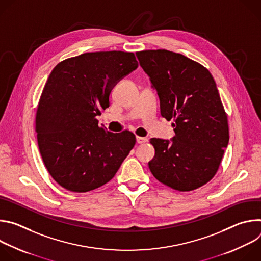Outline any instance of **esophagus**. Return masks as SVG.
<instances>
[{
  "mask_svg": "<svg viewBox=\"0 0 261 261\" xmlns=\"http://www.w3.org/2000/svg\"><path fill=\"white\" fill-rule=\"evenodd\" d=\"M136 141H137V143H144V142H146V141H147V138L137 136V137H136Z\"/></svg>",
  "mask_w": 261,
  "mask_h": 261,
  "instance_id": "obj_1",
  "label": "esophagus"
}]
</instances>
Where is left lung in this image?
Wrapping results in <instances>:
<instances>
[{
    "label": "left lung",
    "instance_id": "left-lung-1",
    "mask_svg": "<svg viewBox=\"0 0 261 261\" xmlns=\"http://www.w3.org/2000/svg\"><path fill=\"white\" fill-rule=\"evenodd\" d=\"M136 57L160 99L161 116L173 119L175 136L151 138L153 175L178 191L197 189L216 174L229 141L227 115L210 71L166 49L142 50Z\"/></svg>",
    "mask_w": 261,
    "mask_h": 261
}]
</instances>
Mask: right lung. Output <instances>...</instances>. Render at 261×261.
<instances>
[{"label":"right lung","instance_id":"1","mask_svg":"<svg viewBox=\"0 0 261 261\" xmlns=\"http://www.w3.org/2000/svg\"><path fill=\"white\" fill-rule=\"evenodd\" d=\"M138 67L133 53H86L59 63L36 114L39 151L53 178L71 192L97 189L115 176L133 148L130 131L99 127L114 87Z\"/></svg>","mask_w":261,"mask_h":261}]
</instances>
